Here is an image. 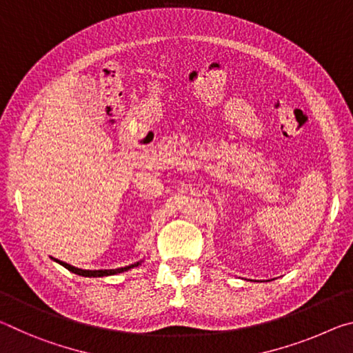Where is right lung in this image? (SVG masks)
Wrapping results in <instances>:
<instances>
[{"label": "right lung", "mask_w": 353, "mask_h": 353, "mask_svg": "<svg viewBox=\"0 0 353 353\" xmlns=\"http://www.w3.org/2000/svg\"><path fill=\"white\" fill-rule=\"evenodd\" d=\"M56 263H59L61 265H63V268L70 270V272L77 274V275H81V276H106V275H114V274H122V272H126V270H130L132 268H136V264H131V265H126V268H119V269H109V270H84V269H78V268H73V265L63 263V261H59V259H54Z\"/></svg>", "instance_id": "obj_1"}]
</instances>
